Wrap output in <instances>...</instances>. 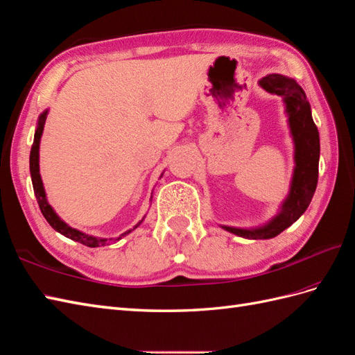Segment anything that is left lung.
I'll use <instances>...</instances> for the list:
<instances>
[{"label":"left lung","mask_w":355,"mask_h":355,"mask_svg":"<svg viewBox=\"0 0 355 355\" xmlns=\"http://www.w3.org/2000/svg\"><path fill=\"white\" fill-rule=\"evenodd\" d=\"M259 85L268 93L279 94L286 103L289 116V128L295 144V168H293L291 191L283 202L280 212L266 223L265 226L256 229H238L221 226L224 230L235 233L247 239H270L292 226L312 202L318 185L319 166V132L312 119L310 103L304 90L292 78L279 73L263 76Z\"/></svg>","instance_id":"1"}]
</instances>
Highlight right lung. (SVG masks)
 Returning <instances> with one entry per match:
<instances>
[{"label":"right lung","mask_w":355,"mask_h":355,"mask_svg":"<svg viewBox=\"0 0 355 355\" xmlns=\"http://www.w3.org/2000/svg\"><path fill=\"white\" fill-rule=\"evenodd\" d=\"M46 114L48 111H43L40 117H39V123H37V129H36V134H34V141L31 146V152H30V173H31V180H33V188H34V194H36L37 198V203L40 211L43 214V217L46 218V221L49 223V226L53 227L54 230H57L58 233H62L66 238H71L72 241H76V243H81L87 247H99V245H105L108 241H112V243H116V241L122 239L123 236H126L128 233H131L135 227H138V223L137 226L131 230H128L122 235L117 236V238H111V239H105V238H96V236H92V235H85V233L72 229L71 226H67V224L58 217V215L54 212L53 207L48 203L46 200V194H45V188H43V182H42V178H40V173H39V144H40V137L43 132V126H45V120H46Z\"/></svg>","instance_id":"1"}]
</instances>
